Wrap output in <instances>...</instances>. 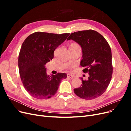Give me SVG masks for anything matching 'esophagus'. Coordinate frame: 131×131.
<instances>
[{
	"instance_id": "esophagus-1",
	"label": "esophagus",
	"mask_w": 131,
	"mask_h": 131,
	"mask_svg": "<svg viewBox=\"0 0 131 131\" xmlns=\"http://www.w3.org/2000/svg\"><path fill=\"white\" fill-rule=\"evenodd\" d=\"M67 77L70 78V79H72L75 78V77L74 76V75H72V74H70L67 75Z\"/></svg>"
}]
</instances>
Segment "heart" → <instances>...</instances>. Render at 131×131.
<instances>
[{
    "label": "heart",
    "mask_w": 131,
    "mask_h": 131,
    "mask_svg": "<svg viewBox=\"0 0 131 131\" xmlns=\"http://www.w3.org/2000/svg\"><path fill=\"white\" fill-rule=\"evenodd\" d=\"M70 46H79V45L78 44V43H73L71 44Z\"/></svg>",
    "instance_id": "obj_1"
}]
</instances>
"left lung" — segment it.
I'll return each instance as SVG.
<instances>
[{"instance_id":"1","label":"left lung","mask_w":131,"mask_h":131,"mask_svg":"<svg viewBox=\"0 0 131 131\" xmlns=\"http://www.w3.org/2000/svg\"><path fill=\"white\" fill-rule=\"evenodd\" d=\"M70 39L81 46L83 54L80 65L84 68V73L89 74L88 80L81 78L82 84L74 89V93L84 100H93L105 92L112 77L110 47L103 35L91 29L71 33L67 40Z\"/></svg>"}]
</instances>
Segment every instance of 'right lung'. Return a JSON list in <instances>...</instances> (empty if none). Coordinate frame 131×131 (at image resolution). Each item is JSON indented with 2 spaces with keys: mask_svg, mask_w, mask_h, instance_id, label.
Listing matches in <instances>:
<instances>
[{
  "mask_svg": "<svg viewBox=\"0 0 131 131\" xmlns=\"http://www.w3.org/2000/svg\"><path fill=\"white\" fill-rule=\"evenodd\" d=\"M69 33L61 34L37 31L23 42L18 56V69L23 86L31 96L46 100L57 92L66 73L47 75L45 64L54 57V51Z\"/></svg>",
  "mask_w": 131,
  "mask_h": 131,
  "instance_id": "obj_1",
  "label": "right lung"
}]
</instances>
